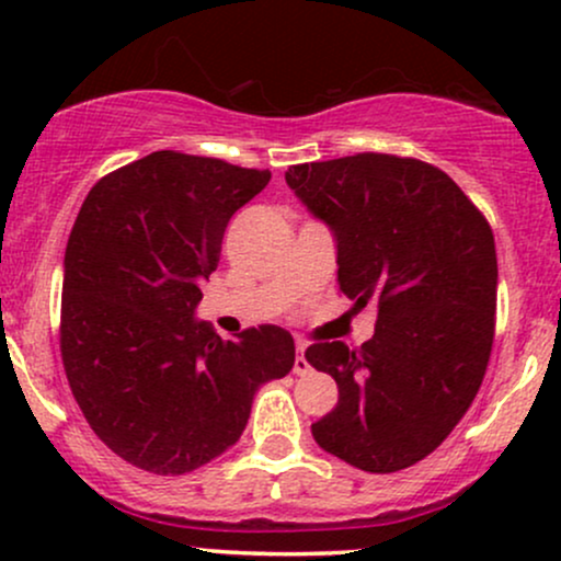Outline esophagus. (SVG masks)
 <instances>
[{"label": "esophagus", "instance_id": "34e87169", "mask_svg": "<svg viewBox=\"0 0 561 561\" xmlns=\"http://www.w3.org/2000/svg\"><path fill=\"white\" fill-rule=\"evenodd\" d=\"M295 347H298V356H295L293 371H295V375H298V377H306L308 371H311V364L306 362V343H300V340H298V345H295Z\"/></svg>", "mask_w": 561, "mask_h": 561}]
</instances>
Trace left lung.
Masks as SVG:
<instances>
[{
    "mask_svg": "<svg viewBox=\"0 0 561 561\" xmlns=\"http://www.w3.org/2000/svg\"><path fill=\"white\" fill-rule=\"evenodd\" d=\"M285 182L327 224L337 285L377 306L371 340L313 343L306 362L337 382L313 440L364 472L433 454L467 414L493 345V231L448 173L414 158L362 156L289 165Z\"/></svg>",
    "mask_w": 561,
    "mask_h": 561,
    "instance_id": "obj_1",
    "label": "left lung"
}]
</instances>
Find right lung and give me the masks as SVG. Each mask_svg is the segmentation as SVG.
<instances>
[{"mask_svg":"<svg viewBox=\"0 0 561 561\" xmlns=\"http://www.w3.org/2000/svg\"><path fill=\"white\" fill-rule=\"evenodd\" d=\"M268 179L160 150L83 199L62 261V364L89 427L145 472L208 465L240 440L261 385L293 369L282 327L221 340L195 317L229 218Z\"/></svg>","mask_w":561,"mask_h":561,"instance_id":"1","label":"right lung"}]
</instances>
